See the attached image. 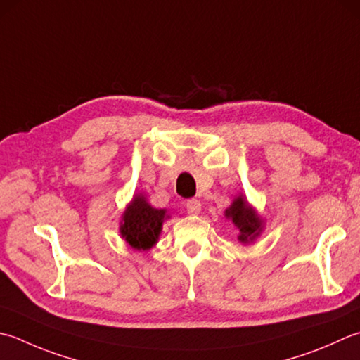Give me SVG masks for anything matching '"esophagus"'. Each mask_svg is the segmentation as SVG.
<instances>
[{"label": "esophagus", "mask_w": 360, "mask_h": 360, "mask_svg": "<svg viewBox=\"0 0 360 360\" xmlns=\"http://www.w3.org/2000/svg\"><path fill=\"white\" fill-rule=\"evenodd\" d=\"M186 207H187V212L192 214V215H198L201 212V202L198 200H188L186 202Z\"/></svg>", "instance_id": "1"}]
</instances>
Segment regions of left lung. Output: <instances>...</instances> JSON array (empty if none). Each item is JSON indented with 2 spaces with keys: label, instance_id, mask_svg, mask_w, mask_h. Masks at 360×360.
<instances>
[{
  "label": "left lung",
  "instance_id": "left-lung-1",
  "mask_svg": "<svg viewBox=\"0 0 360 360\" xmlns=\"http://www.w3.org/2000/svg\"><path fill=\"white\" fill-rule=\"evenodd\" d=\"M224 217L238 229V242L242 245L255 243L265 229V220L257 210L251 206L245 195H237L231 206L224 210Z\"/></svg>",
  "mask_w": 360,
  "mask_h": 360
}]
</instances>
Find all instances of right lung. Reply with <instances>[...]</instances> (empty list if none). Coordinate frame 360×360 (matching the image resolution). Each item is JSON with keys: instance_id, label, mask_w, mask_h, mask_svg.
Listing matches in <instances>:
<instances>
[{"instance_id": "add662e5", "label": "right lung", "mask_w": 360, "mask_h": 360, "mask_svg": "<svg viewBox=\"0 0 360 360\" xmlns=\"http://www.w3.org/2000/svg\"><path fill=\"white\" fill-rule=\"evenodd\" d=\"M170 218L167 209H156L139 192L132 195L120 220V236L132 250L148 251L159 242L164 221Z\"/></svg>"}]
</instances>
